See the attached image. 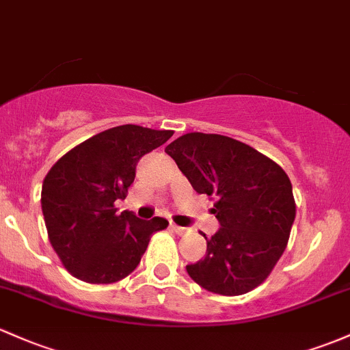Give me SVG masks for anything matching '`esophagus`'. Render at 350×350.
Listing matches in <instances>:
<instances>
[{
	"label": "esophagus",
	"mask_w": 350,
	"mask_h": 350,
	"mask_svg": "<svg viewBox=\"0 0 350 350\" xmlns=\"http://www.w3.org/2000/svg\"><path fill=\"white\" fill-rule=\"evenodd\" d=\"M172 228H174V232H175L176 235H189V234H190V228L180 227V225H175V224H172Z\"/></svg>",
	"instance_id": "34e87169"
}]
</instances>
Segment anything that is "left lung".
<instances>
[{"label": "left lung", "mask_w": 350, "mask_h": 350, "mask_svg": "<svg viewBox=\"0 0 350 350\" xmlns=\"http://www.w3.org/2000/svg\"><path fill=\"white\" fill-rule=\"evenodd\" d=\"M165 152L195 191L215 198L212 212L220 221L219 232L206 240L205 257L187 265L189 275L220 295L258 287L284 254L295 219L287 174L269 157L224 135L185 133Z\"/></svg>", "instance_id": "1"}]
</instances>
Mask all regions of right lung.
I'll list each match as a JSON object with an SVG mask.
<instances>
[{"label": "right lung", "mask_w": 350, "mask_h": 350, "mask_svg": "<svg viewBox=\"0 0 350 350\" xmlns=\"http://www.w3.org/2000/svg\"><path fill=\"white\" fill-rule=\"evenodd\" d=\"M174 135L122 125L71 148L43 180L41 210L48 239L73 277L88 284H113L130 275L155 232L168 227L161 217L142 220L115 200L125 198L145 153Z\"/></svg>", "instance_id": "add662e5"}]
</instances>
